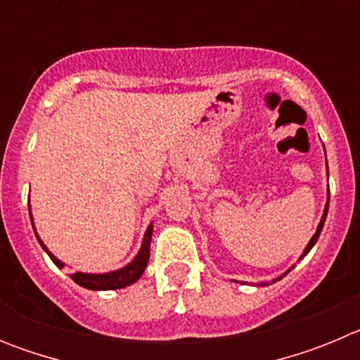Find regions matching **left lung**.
<instances>
[{
    "label": "left lung",
    "instance_id": "8db88e82",
    "mask_svg": "<svg viewBox=\"0 0 360 360\" xmlns=\"http://www.w3.org/2000/svg\"><path fill=\"white\" fill-rule=\"evenodd\" d=\"M328 165V164H326ZM328 205H330V189H328V198H326V205H324V212H323V218H321V221H319V225H317V231H316V234H314V236H311V240L308 241V245L307 247H304V250H303V254H301V257H299V259H303L304 256H307L308 252H310L311 250V247H314V245H316V241H317V238H319V234H321V231H323V225H324V219H326V214H328ZM294 269V266H290V269L287 270V272H285V274H281L279 276V278H276L274 281L272 283H276V281H279V279H283L285 278V276L288 274V272H290V270ZM263 287H265V285H269V283H262Z\"/></svg>",
    "mask_w": 360,
    "mask_h": 360
}]
</instances>
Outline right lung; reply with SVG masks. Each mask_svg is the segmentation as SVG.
<instances>
[{
  "label": "right lung",
  "instance_id": "add662e5",
  "mask_svg": "<svg viewBox=\"0 0 360 360\" xmlns=\"http://www.w3.org/2000/svg\"><path fill=\"white\" fill-rule=\"evenodd\" d=\"M28 212H30V207H28ZM30 221H32V227H34V218H32V212H30ZM151 234H153V224L149 225L148 231L144 234V240H142V247L139 250V254L135 256L131 263H128L126 266L119 270H113V272H106V274H86V272H75L72 274V279L77 285H81L82 288H88V290H117V288H124V287H129L136 279L141 278L144 274L146 266H148L149 262V245H151ZM36 238L39 241V245L46 250V254L50 256L53 263H56L59 269L65 266V263L59 262L49 249H46V245L41 241V238L37 236L36 232Z\"/></svg>",
  "mask_w": 360,
  "mask_h": 360
}]
</instances>
